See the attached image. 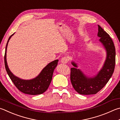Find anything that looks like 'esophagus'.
<instances>
[{"instance_id":"1","label":"esophagus","mask_w":120,"mask_h":120,"mask_svg":"<svg viewBox=\"0 0 120 120\" xmlns=\"http://www.w3.org/2000/svg\"><path fill=\"white\" fill-rule=\"evenodd\" d=\"M68 59L67 57H66V56H64V57L62 58L61 59V62L62 64H66L68 62Z\"/></svg>"}]
</instances>
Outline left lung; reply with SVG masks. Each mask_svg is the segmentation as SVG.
Segmentation results:
<instances>
[{
  "instance_id": "left-lung-1",
  "label": "left lung",
  "mask_w": 120,
  "mask_h": 120,
  "mask_svg": "<svg viewBox=\"0 0 120 120\" xmlns=\"http://www.w3.org/2000/svg\"><path fill=\"white\" fill-rule=\"evenodd\" d=\"M98 36L106 50V58L103 67L97 75L92 78L86 77L82 71L76 68L78 66L75 63L71 62L75 68L71 69V82L75 90L80 94H96L107 83L114 70L115 49L112 39L99 25Z\"/></svg>"
}]
</instances>
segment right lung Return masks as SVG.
Segmentation results:
<instances>
[{"label": "right lung", "instance_id": "add662e5", "mask_svg": "<svg viewBox=\"0 0 120 120\" xmlns=\"http://www.w3.org/2000/svg\"><path fill=\"white\" fill-rule=\"evenodd\" d=\"M15 34V33H14ZM13 34L10 36L6 47L5 56V66L6 71L9 77L14 83L15 86L19 91L23 93L30 95H38L44 93L46 91L51 82L54 69L58 64V60H55L45 66L41 71L40 74L34 79L31 80H23L20 79L13 75L8 67L6 60V51L9 40L14 34Z\"/></svg>", "mask_w": 120, "mask_h": 120}]
</instances>
